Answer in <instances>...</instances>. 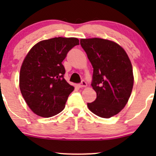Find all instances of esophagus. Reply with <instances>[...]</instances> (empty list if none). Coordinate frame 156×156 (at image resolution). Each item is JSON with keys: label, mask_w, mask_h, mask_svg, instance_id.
Returning <instances> with one entry per match:
<instances>
[{"label": "esophagus", "mask_w": 156, "mask_h": 156, "mask_svg": "<svg viewBox=\"0 0 156 156\" xmlns=\"http://www.w3.org/2000/svg\"><path fill=\"white\" fill-rule=\"evenodd\" d=\"M79 86H80V87H86V86H87V82H86V81H84V80H82V81H81V82L80 83Z\"/></svg>", "instance_id": "34e87169"}]
</instances>
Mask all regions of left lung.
<instances>
[{"label":"left lung","mask_w":156,"mask_h":156,"mask_svg":"<svg viewBox=\"0 0 156 156\" xmlns=\"http://www.w3.org/2000/svg\"><path fill=\"white\" fill-rule=\"evenodd\" d=\"M93 72L91 86L97 98L87 103L99 117L108 119L127 104L133 85V69L126 52L115 42L102 38L81 39Z\"/></svg>","instance_id":"1"}]
</instances>
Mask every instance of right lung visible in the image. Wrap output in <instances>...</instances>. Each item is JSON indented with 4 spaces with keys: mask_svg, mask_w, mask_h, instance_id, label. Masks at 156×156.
Listing matches in <instances>:
<instances>
[{
    "mask_svg": "<svg viewBox=\"0 0 156 156\" xmlns=\"http://www.w3.org/2000/svg\"><path fill=\"white\" fill-rule=\"evenodd\" d=\"M79 44L75 37L41 41L30 50L20 69V87L31 111L49 118L60 112L74 90L64 78L62 62L69 50Z\"/></svg>",
    "mask_w": 156,
    "mask_h": 156,
    "instance_id": "right-lung-1",
    "label": "right lung"
}]
</instances>
